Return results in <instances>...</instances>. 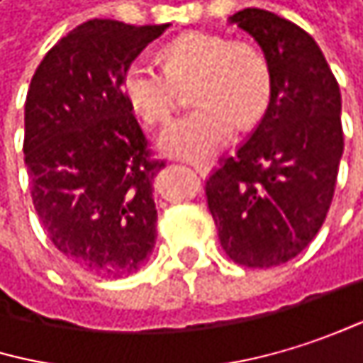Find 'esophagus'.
I'll use <instances>...</instances> for the list:
<instances>
[{"label": "esophagus", "instance_id": "obj_1", "mask_svg": "<svg viewBox=\"0 0 363 363\" xmlns=\"http://www.w3.org/2000/svg\"><path fill=\"white\" fill-rule=\"evenodd\" d=\"M191 165H194V169H196L200 176H208V174H211V165L204 163V161H194Z\"/></svg>", "mask_w": 363, "mask_h": 363}]
</instances>
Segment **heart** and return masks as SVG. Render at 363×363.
Here are the masks:
<instances>
[{"label":"heart","mask_w":363,"mask_h":363,"mask_svg":"<svg viewBox=\"0 0 363 363\" xmlns=\"http://www.w3.org/2000/svg\"><path fill=\"white\" fill-rule=\"evenodd\" d=\"M163 67L133 59L121 78L129 106L148 125H167L180 104V89H191L200 108L176 121L159 138L165 155L204 159L236 133L255 125L272 99V72L266 55L251 42L219 33H185L161 50Z\"/></svg>","instance_id":"heart-1"}]
</instances>
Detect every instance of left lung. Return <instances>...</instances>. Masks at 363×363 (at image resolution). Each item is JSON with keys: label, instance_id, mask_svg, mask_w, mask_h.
<instances>
[{"label": "left lung", "instance_id": "8db88e82", "mask_svg": "<svg viewBox=\"0 0 363 363\" xmlns=\"http://www.w3.org/2000/svg\"><path fill=\"white\" fill-rule=\"evenodd\" d=\"M230 23L264 50L272 99L251 138L211 174L206 198L230 259L272 268L302 253L328 217L345 148L340 89L296 23L259 8Z\"/></svg>", "mask_w": 363, "mask_h": 363}]
</instances>
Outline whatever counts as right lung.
<instances>
[{"label": "right lung", "instance_id": "right-lung-1", "mask_svg": "<svg viewBox=\"0 0 363 363\" xmlns=\"http://www.w3.org/2000/svg\"><path fill=\"white\" fill-rule=\"evenodd\" d=\"M169 25L93 18L38 65L25 101V165L35 213L76 268L118 279L138 272L157 238L152 161L123 95L125 67Z\"/></svg>", "mask_w": 363, "mask_h": 363}]
</instances>
